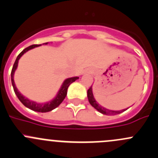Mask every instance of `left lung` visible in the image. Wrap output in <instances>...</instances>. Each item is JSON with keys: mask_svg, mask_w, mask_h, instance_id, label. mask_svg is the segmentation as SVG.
I'll return each mask as SVG.
<instances>
[{"mask_svg": "<svg viewBox=\"0 0 158 158\" xmlns=\"http://www.w3.org/2000/svg\"><path fill=\"white\" fill-rule=\"evenodd\" d=\"M87 96H88V99L89 103L94 107L96 110H97L99 113H102V114L105 115H116L119 114V113H121L123 112H124L126 110H118V111H115V110H110L108 109H106L104 107H102V106L99 105L97 102L96 101V99H94V96H93V89H92V85L90 86V88L89 89L88 91H87Z\"/></svg>", "mask_w": 158, "mask_h": 158, "instance_id": "1", "label": "left lung"}]
</instances>
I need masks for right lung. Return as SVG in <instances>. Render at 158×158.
Instances as JSON below:
<instances>
[{
  "label": "right lung",
  "instance_id": "right-lung-1",
  "mask_svg": "<svg viewBox=\"0 0 158 158\" xmlns=\"http://www.w3.org/2000/svg\"><path fill=\"white\" fill-rule=\"evenodd\" d=\"M45 44H48V43H45ZM39 45H30V46L27 47V48H24V49L23 50L19 55H18L16 60H15V64H14L13 65V68H12L10 77H11V83H12V85H13L14 91H15V94H16V96H18L19 100L22 102L23 105H24L26 107L30 109V110H34V111L41 112V113H46V112L52 111V110L56 109V107H58L61 103H62V102L64 100V99H65V96H66L67 95V89H68V87L69 86L70 84L73 83V82H75L76 79H79V77L69 78V79H65V80L64 81L63 83H62L59 91L58 92V94L56 95V98H54L52 101H49V102H45V103H37V102H34V101L29 100L28 99L24 97L23 95H21V93H20V92L18 91V89H17L16 86H15V81H14V74H15V70H16L17 67H18V60H19L20 58H21V56L26 52H27L30 49H32V48H35V47H38Z\"/></svg>",
  "mask_w": 158,
  "mask_h": 158
}]
</instances>
